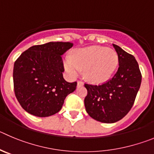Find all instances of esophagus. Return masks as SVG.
<instances>
[{
    "label": "esophagus",
    "instance_id": "esophagus-1",
    "mask_svg": "<svg viewBox=\"0 0 154 154\" xmlns=\"http://www.w3.org/2000/svg\"><path fill=\"white\" fill-rule=\"evenodd\" d=\"M83 85H84L83 82H82V81H78V82H77V85H78V86H82Z\"/></svg>",
    "mask_w": 154,
    "mask_h": 154
}]
</instances>
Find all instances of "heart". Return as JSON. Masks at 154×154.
<instances>
[{"label":"heart","instance_id":"obj_1","mask_svg":"<svg viewBox=\"0 0 154 154\" xmlns=\"http://www.w3.org/2000/svg\"><path fill=\"white\" fill-rule=\"evenodd\" d=\"M64 67L68 74L76 77L85 71V77L90 82L102 83L108 81L118 65L115 50L99 46H88L76 50L73 57L64 58Z\"/></svg>","mask_w":154,"mask_h":154}]
</instances>
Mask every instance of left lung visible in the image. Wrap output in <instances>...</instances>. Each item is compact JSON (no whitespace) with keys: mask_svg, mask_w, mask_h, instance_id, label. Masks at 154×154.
Masks as SVG:
<instances>
[{"mask_svg":"<svg viewBox=\"0 0 154 154\" xmlns=\"http://www.w3.org/2000/svg\"><path fill=\"white\" fill-rule=\"evenodd\" d=\"M119 67L112 79L100 85L85 83L88 94L85 110L93 119L102 123L120 121L131 109L141 83V72L134 56L113 44Z\"/></svg>","mask_w":154,"mask_h":154,"instance_id":"obj_1","label":"left lung"}]
</instances>
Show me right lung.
Returning a JSON list of instances; mask_svg holds the SVG:
<instances>
[{"instance_id": "right-lung-1", "label": "right lung", "mask_w": 154, "mask_h": 154, "mask_svg": "<svg viewBox=\"0 0 154 154\" xmlns=\"http://www.w3.org/2000/svg\"><path fill=\"white\" fill-rule=\"evenodd\" d=\"M72 45L69 42L36 45L15 61V96L26 112L41 118L55 115L61 110L66 97L75 90L77 82H68L63 75L62 55Z\"/></svg>"}]
</instances>
